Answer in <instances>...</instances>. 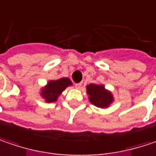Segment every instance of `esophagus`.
I'll use <instances>...</instances> for the list:
<instances>
[{
  "label": "esophagus",
  "mask_w": 156,
  "mask_h": 156,
  "mask_svg": "<svg viewBox=\"0 0 156 156\" xmlns=\"http://www.w3.org/2000/svg\"><path fill=\"white\" fill-rule=\"evenodd\" d=\"M81 86H82V83H77V84H75V87H76L77 89L81 88Z\"/></svg>",
  "instance_id": "esophagus-1"
}]
</instances>
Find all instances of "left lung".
<instances>
[{
	"instance_id": "8db88e82",
	"label": "left lung",
	"mask_w": 156,
	"mask_h": 156,
	"mask_svg": "<svg viewBox=\"0 0 156 156\" xmlns=\"http://www.w3.org/2000/svg\"><path fill=\"white\" fill-rule=\"evenodd\" d=\"M86 90L90 102L98 107H107L113 100L112 93L105 90L104 85L90 84L86 86Z\"/></svg>"
}]
</instances>
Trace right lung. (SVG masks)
I'll return each mask as SVG.
<instances>
[{
    "instance_id": "1",
    "label": "right lung",
    "mask_w": 156,
    "mask_h": 156,
    "mask_svg": "<svg viewBox=\"0 0 156 156\" xmlns=\"http://www.w3.org/2000/svg\"><path fill=\"white\" fill-rule=\"evenodd\" d=\"M71 85L69 78H59L58 80H51L47 85L42 89L41 95L45 98V101L48 103L54 102L58 99V96L63 92L67 86Z\"/></svg>"
}]
</instances>
